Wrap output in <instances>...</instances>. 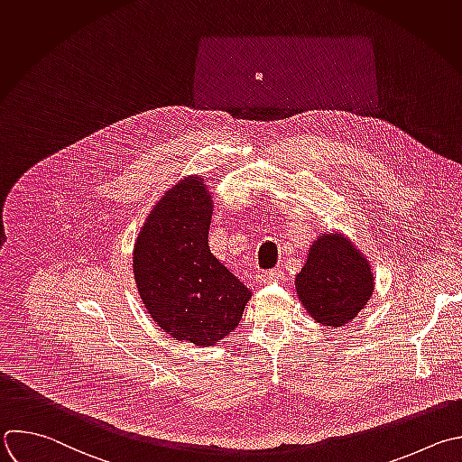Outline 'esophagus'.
Listing matches in <instances>:
<instances>
[{"label":"esophagus","mask_w":462,"mask_h":462,"mask_svg":"<svg viewBox=\"0 0 462 462\" xmlns=\"http://www.w3.org/2000/svg\"><path fill=\"white\" fill-rule=\"evenodd\" d=\"M281 275H282V270H281V268H272V270L263 272V273H261V279H263V282H272V281L281 279Z\"/></svg>","instance_id":"1"}]
</instances>
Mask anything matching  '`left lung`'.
<instances>
[{
	"mask_svg": "<svg viewBox=\"0 0 462 462\" xmlns=\"http://www.w3.org/2000/svg\"><path fill=\"white\" fill-rule=\"evenodd\" d=\"M374 270L341 232L319 236L295 275V290L309 316L323 327L350 323L374 293Z\"/></svg>",
	"mask_w": 462,
	"mask_h": 462,
	"instance_id": "left-lung-1",
	"label": "left lung"
}]
</instances>
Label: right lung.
Instances as JSON below:
<instances>
[{"label": "right lung", "instance_id": "right-lung-1", "mask_svg": "<svg viewBox=\"0 0 462 462\" xmlns=\"http://www.w3.org/2000/svg\"><path fill=\"white\" fill-rule=\"evenodd\" d=\"M214 201L203 178L176 183L148 214L134 245L144 309L176 341L212 346L241 321L252 291L212 255Z\"/></svg>", "mask_w": 462, "mask_h": 462}]
</instances>
